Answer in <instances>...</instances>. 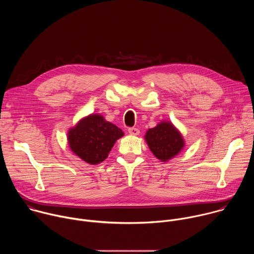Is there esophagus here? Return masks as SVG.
Listing matches in <instances>:
<instances>
[{
    "mask_svg": "<svg viewBox=\"0 0 254 254\" xmlns=\"http://www.w3.org/2000/svg\"><path fill=\"white\" fill-rule=\"evenodd\" d=\"M127 131H128V133L131 134V135H137V134H139V130H138L137 128H135V127H129V128H127Z\"/></svg>",
    "mask_w": 254,
    "mask_h": 254,
    "instance_id": "34e87169",
    "label": "esophagus"
}]
</instances>
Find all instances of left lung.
<instances>
[{
    "label": "left lung",
    "mask_w": 254,
    "mask_h": 254,
    "mask_svg": "<svg viewBox=\"0 0 254 254\" xmlns=\"http://www.w3.org/2000/svg\"><path fill=\"white\" fill-rule=\"evenodd\" d=\"M148 146L154 156L162 162H168L181 153L185 140L179 129L171 123L163 121L144 134Z\"/></svg>",
    "instance_id": "left-lung-1"
}]
</instances>
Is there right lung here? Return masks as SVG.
Returning <instances> with one entry per match:
<instances>
[{
    "label": "right lung",
    "instance_id": "right-lung-1",
    "mask_svg": "<svg viewBox=\"0 0 254 254\" xmlns=\"http://www.w3.org/2000/svg\"><path fill=\"white\" fill-rule=\"evenodd\" d=\"M124 134L101 115L92 114L69 128L67 140L72 153L90 165H97L108 157L116 141Z\"/></svg>",
    "mask_w": 254,
    "mask_h": 254
}]
</instances>
